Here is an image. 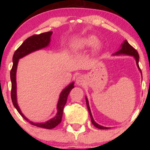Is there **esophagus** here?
Wrapping results in <instances>:
<instances>
[{
  "instance_id": "esophagus-1",
  "label": "esophagus",
  "mask_w": 150,
  "mask_h": 150,
  "mask_svg": "<svg viewBox=\"0 0 150 150\" xmlns=\"http://www.w3.org/2000/svg\"><path fill=\"white\" fill-rule=\"evenodd\" d=\"M85 82V76L83 75H79V76L76 78V83L78 85H84Z\"/></svg>"
}]
</instances>
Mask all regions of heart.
<instances>
[{"label": "heart", "mask_w": 150, "mask_h": 150, "mask_svg": "<svg viewBox=\"0 0 150 150\" xmlns=\"http://www.w3.org/2000/svg\"><path fill=\"white\" fill-rule=\"evenodd\" d=\"M97 42L98 40L95 36L87 35L76 41L74 43V47L76 50H81V49L93 46Z\"/></svg>", "instance_id": "heart-1"}]
</instances>
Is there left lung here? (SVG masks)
<instances>
[{
	"mask_svg": "<svg viewBox=\"0 0 150 150\" xmlns=\"http://www.w3.org/2000/svg\"><path fill=\"white\" fill-rule=\"evenodd\" d=\"M120 54H124V55H129V56H132L135 59V61H136V63L137 67L140 71V72L142 75V72H141V70L139 68V53L137 51L135 50V49L133 48V47L130 45V44L127 42V40H125L124 43H122V45H121V48L120 50H119L117 52H116L113 55H120ZM86 99V103H87V106L88 108V110H89L90 117H91V123L93 124V126L96 127V128H99V129H109L110 128H108V127H104L102 126H100V124H98L96 123L95 121L93 120V116H92L91 112V109H90L89 105V102H88V99L87 97H85Z\"/></svg>",
	"mask_w": 150,
	"mask_h": 150,
	"instance_id": "1",
	"label": "left lung"
}]
</instances>
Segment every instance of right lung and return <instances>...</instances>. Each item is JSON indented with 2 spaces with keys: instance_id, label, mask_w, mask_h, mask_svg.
Masks as SVG:
<instances>
[{
  "instance_id": "add662e5",
  "label": "right lung",
  "mask_w": 150,
  "mask_h": 150,
  "mask_svg": "<svg viewBox=\"0 0 150 150\" xmlns=\"http://www.w3.org/2000/svg\"><path fill=\"white\" fill-rule=\"evenodd\" d=\"M52 34V31H49L44 33H41L40 35H34L26 39L22 43L21 46L14 52L13 56V66H12L11 72H10V77H11V96L13 106H15V108L17 109L18 112L21 115L22 117L27 121L28 122H29L30 124L46 129L54 128V127H56L57 125H59L61 123V120H62L63 108H64V106L67 102V98L69 92L74 87V82L71 83L61 91L60 96H59L58 103H57V113L56 114V115L46 122L35 123L28 120L24 115L18 104L17 92H16V89H16L17 88V87H16V71H17L18 63V61H19V59L26 56V55L33 52H35V51L40 50V49L44 48L48 46L49 44H50V38Z\"/></svg>"
}]
</instances>
